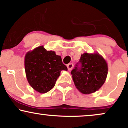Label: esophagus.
I'll return each instance as SVG.
<instances>
[{
    "instance_id": "1",
    "label": "esophagus",
    "mask_w": 128,
    "mask_h": 128,
    "mask_svg": "<svg viewBox=\"0 0 128 128\" xmlns=\"http://www.w3.org/2000/svg\"><path fill=\"white\" fill-rule=\"evenodd\" d=\"M67 68H68V70L69 71H70V70H72V69L73 68V64L72 63H69L68 64H67Z\"/></svg>"
}]
</instances>
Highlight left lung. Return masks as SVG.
Segmentation results:
<instances>
[{
  "label": "left lung",
  "instance_id": "8db88e82",
  "mask_svg": "<svg viewBox=\"0 0 128 128\" xmlns=\"http://www.w3.org/2000/svg\"><path fill=\"white\" fill-rule=\"evenodd\" d=\"M76 87L84 94H90L103 86L108 74V66L99 54L81 55L72 70Z\"/></svg>",
  "mask_w": 128,
  "mask_h": 128
}]
</instances>
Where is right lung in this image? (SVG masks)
<instances>
[{
	"label": "right lung",
	"instance_id": "obj_1",
	"mask_svg": "<svg viewBox=\"0 0 128 128\" xmlns=\"http://www.w3.org/2000/svg\"><path fill=\"white\" fill-rule=\"evenodd\" d=\"M24 67L28 81L36 92L46 93L54 88L61 70H67L61 57L39 46L26 54Z\"/></svg>",
	"mask_w": 128,
	"mask_h": 128
}]
</instances>
